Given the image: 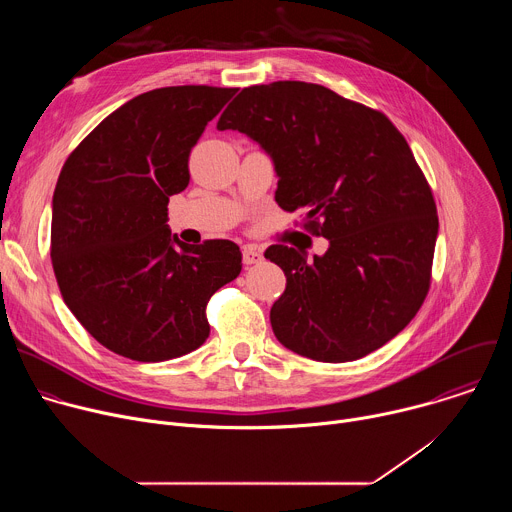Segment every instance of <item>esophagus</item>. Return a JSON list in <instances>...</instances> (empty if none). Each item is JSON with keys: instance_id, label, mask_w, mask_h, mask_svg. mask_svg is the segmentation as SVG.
<instances>
[{"instance_id": "34e87169", "label": "esophagus", "mask_w": 512, "mask_h": 512, "mask_svg": "<svg viewBox=\"0 0 512 512\" xmlns=\"http://www.w3.org/2000/svg\"><path fill=\"white\" fill-rule=\"evenodd\" d=\"M263 261V251L255 245H247L243 247V263L245 265H257Z\"/></svg>"}]
</instances>
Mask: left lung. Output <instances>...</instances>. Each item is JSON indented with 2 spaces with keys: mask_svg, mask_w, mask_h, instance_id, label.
Returning <instances> with one entry per match:
<instances>
[{
  "mask_svg": "<svg viewBox=\"0 0 512 512\" xmlns=\"http://www.w3.org/2000/svg\"><path fill=\"white\" fill-rule=\"evenodd\" d=\"M216 127L249 135L277 174L275 202L328 239L324 255L271 245L285 273L271 308L277 340L320 362L367 356L421 308L437 208L409 143L387 115L302 81L243 89Z\"/></svg>",
  "mask_w": 512,
  "mask_h": 512,
  "instance_id": "obj_1",
  "label": "left lung"
}]
</instances>
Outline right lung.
<instances>
[{
	"label": "right lung",
	"instance_id": "1",
	"mask_svg": "<svg viewBox=\"0 0 512 512\" xmlns=\"http://www.w3.org/2000/svg\"><path fill=\"white\" fill-rule=\"evenodd\" d=\"M237 89L143 93L105 117L68 156L52 198L50 257L60 294L105 348L139 362L188 354L210 334L206 304L241 273L239 245H186L168 202L188 158Z\"/></svg>",
	"mask_w": 512,
	"mask_h": 512
}]
</instances>
